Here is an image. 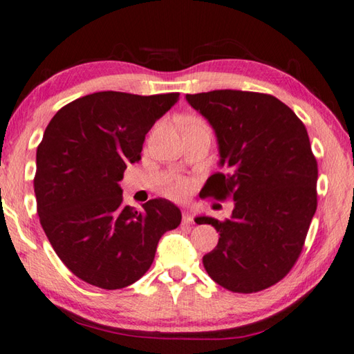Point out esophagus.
I'll use <instances>...</instances> for the list:
<instances>
[{"label":"esophagus","instance_id":"34e87169","mask_svg":"<svg viewBox=\"0 0 354 354\" xmlns=\"http://www.w3.org/2000/svg\"><path fill=\"white\" fill-rule=\"evenodd\" d=\"M183 223L184 224H189V226H190V224H194V216H192V214H190L189 210H184L183 212Z\"/></svg>","mask_w":354,"mask_h":354}]
</instances>
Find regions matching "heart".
<instances>
[{
	"label": "heart",
	"instance_id": "1",
	"mask_svg": "<svg viewBox=\"0 0 354 354\" xmlns=\"http://www.w3.org/2000/svg\"><path fill=\"white\" fill-rule=\"evenodd\" d=\"M164 192H165V195H169L170 198L181 199V198L189 195L190 184L183 178H171L170 181L165 183Z\"/></svg>",
	"mask_w": 354,
	"mask_h": 354
}]
</instances>
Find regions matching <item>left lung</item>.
I'll list each match as a JSON object with an SVG mask.
<instances>
[{"instance_id": "8db88e82", "label": "left lung", "mask_w": 354, "mask_h": 354, "mask_svg": "<svg viewBox=\"0 0 354 354\" xmlns=\"http://www.w3.org/2000/svg\"><path fill=\"white\" fill-rule=\"evenodd\" d=\"M185 99L214 127L226 167L207 179L203 198L235 204L223 221L195 220L220 232L203 257L205 271L232 292L263 291L299 260L317 209V160L306 128L271 94L218 89Z\"/></svg>"}]
</instances>
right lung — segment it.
I'll return each instance as SVG.
<instances>
[{"mask_svg": "<svg viewBox=\"0 0 354 354\" xmlns=\"http://www.w3.org/2000/svg\"><path fill=\"white\" fill-rule=\"evenodd\" d=\"M179 93L102 91L60 108L37 149L34 190L40 224L75 277L102 289L138 281L181 212L164 198L125 205L119 181L140 160L145 134Z\"/></svg>", "mask_w": 354, "mask_h": 354, "instance_id": "obj_1", "label": "right lung"}]
</instances>
